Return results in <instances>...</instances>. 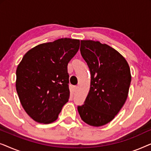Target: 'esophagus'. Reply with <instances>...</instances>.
Here are the masks:
<instances>
[{"mask_svg": "<svg viewBox=\"0 0 151 151\" xmlns=\"http://www.w3.org/2000/svg\"><path fill=\"white\" fill-rule=\"evenodd\" d=\"M78 86H73L74 91H77V89H78Z\"/></svg>", "mask_w": 151, "mask_h": 151, "instance_id": "esophagus-1", "label": "esophagus"}]
</instances>
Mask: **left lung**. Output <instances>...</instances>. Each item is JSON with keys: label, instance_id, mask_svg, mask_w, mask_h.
Masks as SVG:
<instances>
[{"label": "left lung", "instance_id": "1", "mask_svg": "<svg viewBox=\"0 0 151 151\" xmlns=\"http://www.w3.org/2000/svg\"><path fill=\"white\" fill-rule=\"evenodd\" d=\"M80 53L91 78L88 96L78 111L87 124L101 127L110 122L124 104L131 82V71L118 51L99 41L81 40Z\"/></svg>", "mask_w": 151, "mask_h": 151}]
</instances>
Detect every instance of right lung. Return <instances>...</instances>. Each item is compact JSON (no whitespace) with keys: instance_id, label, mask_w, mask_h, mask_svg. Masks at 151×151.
I'll list each match as a JSON object with an SVG mask.
<instances>
[{"instance_id":"obj_1","label":"right lung","mask_w":151,"mask_h":151,"mask_svg":"<svg viewBox=\"0 0 151 151\" xmlns=\"http://www.w3.org/2000/svg\"><path fill=\"white\" fill-rule=\"evenodd\" d=\"M80 40L60 38L28 51L16 69V91L26 113L37 122L56 120L69 101L67 65Z\"/></svg>"}]
</instances>
